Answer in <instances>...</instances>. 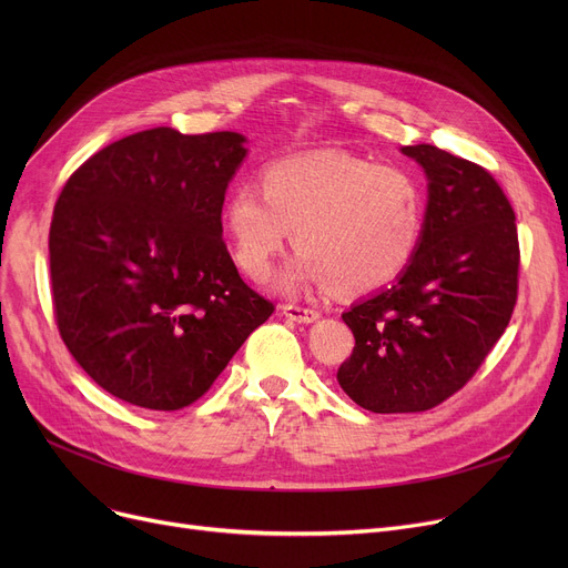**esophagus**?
Listing matches in <instances>:
<instances>
[{"label": "esophagus", "mask_w": 568, "mask_h": 568, "mask_svg": "<svg viewBox=\"0 0 568 568\" xmlns=\"http://www.w3.org/2000/svg\"><path fill=\"white\" fill-rule=\"evenodd\" d=\"M281 313L294 322H302V324H311L315 320H320V313L315 308H304V306H294V304H285L281 306Z\"/></svg>", "instance_id": "34e87169"}]
</instances>
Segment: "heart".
<instances>
[{"mask_svg":"<svg viewBox=\"0 0 568 568\" xmlns=\"http://www.w3.org/2000/svg\"><path fill=\"white\" fill-rule=\"evenodd\" d=\"M424 193L400 168L343 152H313L268 163L260 186L236 184L223 223L236 264L253 281L268 276L290 232L300 248L278 287L311 285L366 294L394 283L424 234Z\"/></svg>","mask_w":568,"mask_h":568,"instance_id":"1","label":"heart"}]
</instances>
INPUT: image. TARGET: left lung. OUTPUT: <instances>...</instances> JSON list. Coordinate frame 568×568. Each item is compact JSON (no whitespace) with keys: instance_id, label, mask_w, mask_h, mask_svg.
Wrapping results in <instances>:
<instances>
[{"instance_id":"8db88e82","label":"left lung","mask_w":568,"mask_h":568,"mask_svg":"<svg viewBox=\"0 0 568 568\" xmlns=\"http://www.w3.org/2000/svg\"><path fill=\"white\" fill-rule=\"evenodd\" d=\"M428 176L422 244L396 278L343 313V392L375 414L426 412L469 382L518 300V230L488 170L433 144L403 146Z\"/></svg>"}]
</instances>
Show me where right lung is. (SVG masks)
I'll return each instance as SVG.
<instances>
[{
  "mask_svg": "<svg viewBox=\"0 0 568 568\" xmlns=\"http://www.w3.org/2000/svg\"><path fill=\"white\" fill-rule=\"evenodd\" d=\"M244 142L149 129L87 159L59 193L48 242L59 336L114 398L189 407L274 313L223 242Z\"/></svg>",
  "mask_w": 568,
  "mask_h": 568,
  "instance_id": "1",
  "label": "right lung"
}]
</instances>
